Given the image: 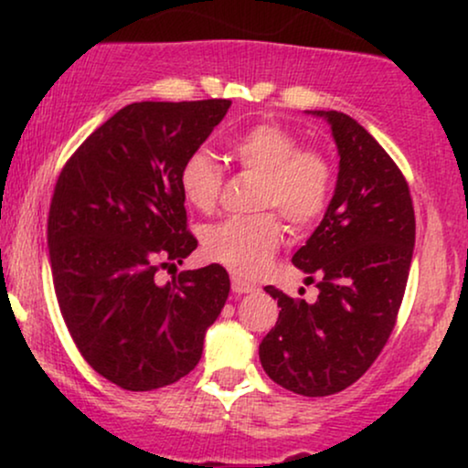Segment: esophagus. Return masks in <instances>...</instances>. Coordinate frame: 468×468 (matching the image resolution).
Instances as JSON below:
<instances>
[{"instance_id": "1", "label": "esophagus", "mask_w": 468, "mask_h": 468, "mask_svg": "<svg viewBox=\"0 0 468 468\" xmlns=\"http://www.w3.org/2000/svg\"><path fill=\"white\" fill-rule=\"evenodd\" d=\"M232 292L234 293H253V292H258V287L251 285V283H245V281L234 277L232 279Z\"/></svg>"}]
</instances>
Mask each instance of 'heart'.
<instances>
[{
  "label": "heart",
  "instance_id": "b5f03b06",
  "mask_svg": "<svg viewBox=\"0 0 468 468\" xmlns=\"http://www.w3.org/2000/svg\"><path fill=\"white\" fill-rule=\"evenodd\" d=\"M229 155L242 170L258 175L251 207L277 210L292 229L309 228L328 208L335 165L324 151L300 146L285 127H249L229 140ZM223 178L219 159L208 149H194L178 170V187L189 207L208 213L219 200ZM272 210L210 223L200 232L204 255L239 277L260 274L283 239V226Z\"/></svg>",
  "mask_w": 468,
  "mask_h": 468
}]
</instances>
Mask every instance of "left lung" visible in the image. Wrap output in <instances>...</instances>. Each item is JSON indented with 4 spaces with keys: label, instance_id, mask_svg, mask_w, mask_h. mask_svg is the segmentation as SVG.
I'll list each match as a JSON object with an SVG mask.
<instances>
[{
    "label": "left lung",
    "instance_id": "1",
    "mask_svg": "<svg viewBox=\"0 0 468 468\" xmlns=\"http://www.w3.org/2000/svg\"><path fill=\"white\" fill-rule=\"evenodd\" d=\"M332 127L338 178L330 207L292 261L315 283V303L266 292L281 311L260 345L266 375L303 396H330L370 368L392 335L411 268L415 213L394 159L336 111H313Z\"/></svg>",
    "mask_w": 468,
    "mask_h": 468
}]
</instances>
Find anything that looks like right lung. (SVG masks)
I'll return each mask as SVG.
<instances>
[{"label": "right lung", "instance_id": "add662e5", "mask_svg": "<svg viewBox=\"0 0 468 468\" xmlns=\"http://www.w3.org/2000/svg\"><path fill=\"white\" fill-rule=\"evenodd\" d=\"M229 100L136 101L100 125L63 165L48 210V255L63 322L95 373L132 392L196 368L229 293L226 268L183 271L197 247L178 187L183 159Z\"/></svg>", "mask_w": 468, "mask_h": 468}]
</instances>
